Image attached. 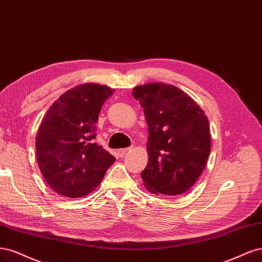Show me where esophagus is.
<instances>
[{
    "label": "esophagus",
    "mask_w": 262,
    "mask_h": 262,
    "mask_svg": "<svg viewBox=\"0 0 262 262\" xmlns=\"http://www.w3.org/2000/svg\"><path fill=\"white\" fill-rule=\"evenodd\" d=\"M130 150V148H124V149H119L117 150V156H120L121 158H123L126 154L128 152V151Z\"/></svg>",
    "instance_id": "1"
}]
</instances>
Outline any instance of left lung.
Returning a JSON list of instances; mask_svg holds the SVG:
<instances>
[{
    "mask_svg": "<svg viewBox=\"0 0 262 262\" xmlns=\"http://www.w3.org/2000/svg\"><path fill=\"white\" fill-rule=\"evenodd\" d=\"M148 124V164L141 172L154 195L180 196L197 182L207 164L211 137L199 104L173 85L150 82L133 89Z\"/></svg>",
    "mask_w": 262,
    "mask_h": 262,
    "instance_id": "obj_1",
    "label": "left lung"
}]
</instances>
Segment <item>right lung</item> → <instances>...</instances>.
Wrapping results in <instances>:
<instances>
[{
  "label": "right lung",
  "instance_id": "right-lung-1",
  "mask_svg": "<svg viewBox=\"0 0 262 262\" xmlns=\"http://www.w3.org/2000/svg\"><path fill=\"white\" fill-rule=\"evenodd\" d=\"M114 89L88 82L58 98L48 110L36 137L41 174L56 193L80 198L97 188L115 158L95 142L97 122Z\"/></svg>",
  "mask_w": 262,
  "mask_h": 262
}]
</instances>
